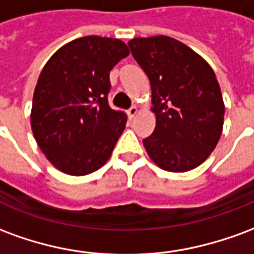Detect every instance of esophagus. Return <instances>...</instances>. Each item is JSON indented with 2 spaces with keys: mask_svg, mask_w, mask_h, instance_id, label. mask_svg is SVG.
I'll list each match as a JSON object with an SVG mask.
<instances>
[{
  "mask_svg": "<svg viewBox=\"0 0 254 254\" xmlns=\"http://www.w3.org/2000/svg\"><path fill=\"white\" fill-rule=\"evenodd\" d=\"M136 114H137V107H136V106H132V107L127 110V116H129V118H133Z\"/></svg>",
  "mask_w": 254,
  "mask_h": 254,
  "instance_id": "obj_1",
  "label": "esophagus"
}]
</instances>
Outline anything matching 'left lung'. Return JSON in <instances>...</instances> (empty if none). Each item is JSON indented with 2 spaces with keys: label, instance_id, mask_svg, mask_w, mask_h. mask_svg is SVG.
Listing matches in <instances>:
<instances>
[{
  "label": "left lung",
  "instance_id": "8db88e82",
  "mask_svg": "<svg viewBox=\"0 0 254 254\" xmlns=\"http://www.w3.org/2000/svg\"><path fill=\"white\" fill-rule=\"evenodd\" d=\"M127 46L151 83L156 127L143 140L149 158L173 173L200 166L223 127V98L213 70L169 36L134 38Z\"/></svg>",
  "mask_w": 254,
  "mask_h": 254
}]
</instances>
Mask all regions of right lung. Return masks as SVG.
Wrapping results in <instances>:
<instances>
[{
    "instance_id": "right-lung-1",
    "label": "right lung",
    "mask_w": 254,
    "mask_h": 254,
    "mask_svg": "<svg viewBox=\"0 0 254 254\" xmlns=\"http://www.w3.org/2000/svg\"><path fill=\"white\" fill-rule=\"evenodd\" d=\"M127 56L122 41L91 35L61 47L45 65L34 92L31 127L58 170L85 176L109 160L127 120L109 105L110 70Z\"/></svg>"
}]
</instances>
